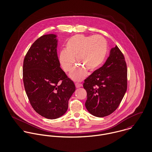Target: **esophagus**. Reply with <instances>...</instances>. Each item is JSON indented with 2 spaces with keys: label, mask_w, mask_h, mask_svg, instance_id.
I'll return each instance as SVG.
<instances>
[{
  "label": "esophagus",
  "mask_w": 152,
  "mask_h": 152,
  "mask_svg": "<svg viewBox=\"0 0 152 152\" xmlns=\"http://www.w3.org/2000/svg\"><path fill=\"white\" fill-rule=\"evenodd\" d=\"M75 87L76 88H80V87H82V84H79V83H75Z\"/></svg>",
  "instance_id": "1"
}]
</instances>
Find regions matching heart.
Instances as JSON below:
<instances>
[{
	"label": "heart",
	"instance_id": "1",
	"mask_svg": "<svg viewBox=\"0 0 152 152\" xmlns=\"http://www.w3.org/2000/svg\"><path fill=\"white\" fill-rule=\"evenodd\" d=\"M108 45L101 36H86L76 34L69 38L65 44V50L60 51L58 60L65 72H69L76 62L77 65L69 74L74 81H80L87 75V70L92 72L103 63Z\"/></svg>",
	"mask_w": 152,
	"mask_h": 152
}]
</instances>
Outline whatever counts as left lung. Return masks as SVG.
<instances>
[{
	"instance_id": "8db88e82",
	"label": "left lung",
	"mask_w": 152,
	"mask_h": 152,
	"mask_svg": "<svg viewBox=\"0 0 152 152\" xmlns=\"http://www.w3.org/2000/svg\"><path fill=\"white\" fill-rule=\"evenodd\" d=\"M83 87L87 93L86 107L92 115L107 116L118 108L127 90V66L117 45L103 66L84 80Z\"/></svg>"
}]
</instances>
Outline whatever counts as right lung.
<instances>
[{"mask_svg": "<svg viewBox=\"0 0 152 152\" xmlns=\"http://www.w3.org/2000/svg\"><path fill=\"white\" fill-rule=\"evenodd\" d=\"M56 37L50 34L37 39L28 50L23 66V83L30 103L37 113L49 119L65 113L75 91L73 81L60 67Z\"/></svg>", "mask_w": 152, "mask_h": 152, "instance_id": "1", "label": "right lung"}]
</instances>
